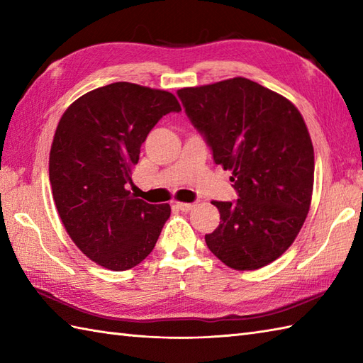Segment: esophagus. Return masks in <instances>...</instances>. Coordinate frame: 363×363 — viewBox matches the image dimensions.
<instances>
[{"instance_id":"obj_1","label":"esophagus","mask_w":363,"mask_h":363,"mask_svg":"<svg viewBox=\"0 0 363 363\" xmlns=\"http://www.w3.org/2000/svg\"><path fill=\"white\" fill-rule=\"evenodd\" d=\"M194 206H195V204H191V203H174L176 209H179V211H182V212L191 211V209H194Z\"/></svg>"}]
</instances>
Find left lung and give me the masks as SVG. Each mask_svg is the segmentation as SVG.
Masks as SVG:
<instances>
[{
  "instance_id": "obj_1",
  "label": "left lung",
  "mask_w": 363,
  "mask_h": 363,
  "mask_svg": "<svg viewBox=\"0 0 363 363\" xmlns=\"http://www.w3.org/2000/svg\"><path fill=\"white\" fill-rule=\"evenodd\" d=\"M204 134L213 160L230 169L235 203L212 201L220 225L206 234L223 264L250 272L272 264L295 242L311 209L313 145L287 98L246 78L177 90Z\"/></svg>"
}]
</instances>
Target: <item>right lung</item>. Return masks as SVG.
Returning a JSON list of instances; mask_svg holds the SVG:
<instances>
[{"instance_id": "obj_1", "label": "right lung", "mask_w": 363, "mask_h": 363, "mask_svg": "<svg viewBox=\"0 0 363 363\" xmlns=\"http://www.w3.org/2000/svg\"><path fill=\"white\" fill-rule=\"evenodd\" d=\"M181 104L167 90L113 82L68 106L50 151L52 198L74 245L112 272L140 264L169 218V204H148L126 190L140 146Z\"/></svg>"}]
</instances>
